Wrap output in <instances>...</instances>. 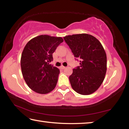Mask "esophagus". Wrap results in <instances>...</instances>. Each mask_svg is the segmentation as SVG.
I'll use <instances>...</instances> for the list:
<instances>
[{
    "label": "esophagus",
    "mask_w": 129,
    "mask_h": 129,
    "mask_svg": "<svg viewBox=\"0 0 129 129\" xmlns=\"http://www.w3.org/2000/svg\"><path fill=\"white\" fill-rule=\"evenodd\" d=\"M60 68L61 69H64L66 68V67H64V66H62H62H61Z\"/></svg>",
    "instance_id": "34e87169"
}]
</instances>
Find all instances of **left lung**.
<instances>
[{"instance_id": "8db88e82", "label": "left lung", "mask_w": 129, "mask_h": 129, "mask_svg": "<svg viewBox=\"0 0 129 129\" xmlns=\"http://www.w3.org/2000/svg\"><path fill=\"white\" fill-rule=\"evenodd\" d=\"M75 57L80 59V66L73 69L69 81L74 90L89 95L97 90L103 82L107 69L106 54L101 43L86 34L64 37Z\"/></svg>"}]
</instances>
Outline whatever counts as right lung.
I'll list each match as a JSON object with an SVG mask.
<instances>
[{"instance_id": "obj_1", "label": "right lung", "mask_w": 129, "mask_h": 129, "mask_svg": "<svg viewBox=\"0 0 129 129\" xmlns=\"http://www.w3.org/2000/svg\"><path fill=\"white\" fill-rule=\"evenodd\" d=\"M61 37L47 35L35 37L27 43L21 54V72L30 89L39 94L51 92L57 82L60 70L50 64L52 54L63 42Z\"/></svg>"}]
</instances>
